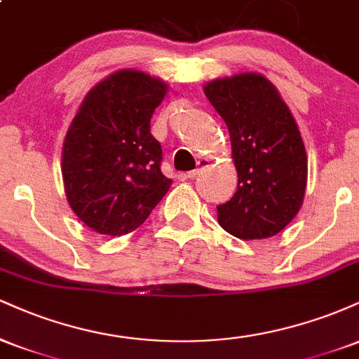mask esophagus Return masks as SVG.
I'll use <instances>...</instances> for the list:
<instances>
[{"label": "esophagus", "instance_id": "esophagus-1", "mask_svg": "<svg viewBox=\"0 0 359 359\" xmlns=\"http://www.w3.org/2000/svg\"><path fill=\"white\" fill-rule=\"evenodd\" d=\"M209 160L208 158H201V160H197V168H194V170H191V172H187V177L189 179H196L197 175L201 174V172L203 170H205V168L209 167Z\"/></svg>", "mask_w": 359, "mask_h": 359}]
</instances>
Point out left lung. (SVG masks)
<instances>
[{"label":"left lung","instance_id":"left-lung-1","mask_svg":"<svg viewBox=\"0 0 359 359\" xmlns=\"http://www.w3.org/2000/svg\"><path fill=\"white\" fill-rule=\"evenodd\" d=\"M231 140L238 189L217 205V222L240 240H265L297 216L307 187V154L294 114L265 76L241 72L204 84Z\"/></svg>","mask_w":359,"mask_h":359}]
</instances>
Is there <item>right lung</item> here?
Masks as SVG:
<instances>
[{
	"instance_id": "right-lung-1",
	"label": "right lung",
	"mask_w": 359,
	"mask_h": 359,
	"mask_svg": "<svg viewBox=\"0 0 359 359\" xmlns=\"http://www.w3.org/2000/svg\"><path fill=\"white\" fill-rule=\"evenodd\" d=\"M167 90L158 77L121 69L82 100L62 147V179L74 214L93 231H135L170 189L160 170L162 147L150 133Z\"/></svg>"
}]
</instances>
